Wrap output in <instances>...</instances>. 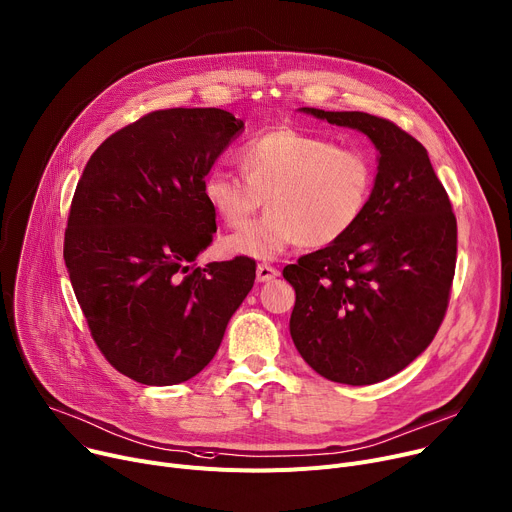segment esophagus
Returning a JSON list of instances; mask_svg holds the SVG:
<instances>
[{
  "label": "esophagus",
  "instance_id": "esophagus-1",
  "mask_svg": "<svg viewBox=\"0 0 512 512\" xmlns=\"http://www.w3.org/2000/svg\"><path fill=\"white\" fill-rule=\"evenodd\" d=\"M277 277H279L277 268L270 266V264H258V268H256V281L258 283H268V281L277 279Z\"/></svg>",
  "mask_w": 512,
  "mask_h": 512
}]
</instances>
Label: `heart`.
<instances>
[{"instance_id":"obj_1","label":"heart","mask_w":512,"mask_h":512,"mask_svg":"<svg viewBox=\"0 0 512 512\" xmlns=\"http://www.w3.org/2000/svg\"><path fill=\"white\" fill-rule=\"evenodd\" d=\"M242 176L211 170L203 196L229 227H244L266 201L268 213L231 235L227 254L272 260L287 248H326L340 242L365 215L375 166L357 147L291 127L252 137L240 149Z\"/></svg>"}]
</instances>
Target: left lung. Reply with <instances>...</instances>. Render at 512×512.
I'll return each mask as SVG.
<instances>
[{"instance_id":"1","label":"left lung","mask_w":512,"mask_h":512,"mask_svg":"<svg viewBox=\"0 0 512 512\" xmlns=\"http://www.w3.org/2000/svg\"><path fill=\"white\" fill-rule=\"evenodd\" d=\"M299 110L365 133L379 166L352 231L285 266L295 289L291 338L322 377L379 383L424 352L445 318L457 221L424 145L398 125L367 112Z\"/></svg>"}]
</instances>
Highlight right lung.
I'll return each mask as SVG.
<instances>
[{
    "label": "right lung",
    "mask_w": 512,
    "mask_h": 512,
    "mask_svg": "<svg viewBox=\"0 0 512 512\" xmlns=\"http://www.w3.org/2000/svg\"><path fill=\"white\" fill-rule=\"evenodd\" d=\"M244 121L155 110L110 135L77 182L63 258L106 361L143 385L201 373L254 287L256 262L196 266L217 231L203 180Z\"/></svg>",
    "instance_id": "obj_1"
}]
</instances>
